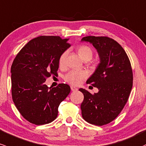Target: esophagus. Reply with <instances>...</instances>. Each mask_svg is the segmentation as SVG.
Wrapping results in <instances>:
<instances>
[{
  "instance_id": "obj_1",
  "label": "esophagus",
  "mask_w": 146,
  "mask_h": 146,
  "mask_svg": "<svg viewBox=\"0 0 146 146\" xmlns=\"http://www.w3.org/2000/svg\"><path fill=\"white\" fill-rule=\"evenodd\" d=\"M70 89H71L72 91H76L78 90V88H76V86H70Z\"/></svg>"
}]
</instances>
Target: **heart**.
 Wrapping results in <instances>:
<instances>
[{"mask_svg": "<svg viewBox=\"0 0 146 146\" xmlns=\"http://www.w3.org/2000/svg\"><path fill=\"white\" fill-rule=\"evenodd\" d=\"M79 55L84 60H91L93 57V50L89 46L82 45L78 47ZM68 52L64 51L60 55L59 58V65L60 67H63L65 65L66 59ZM88 76V73L86 70H71L64 76L66 82L73 85H79L82 81Z\"/></svg>", "mask_w": 146, "mask_h": 146, "instance_id": "obj_1", "label": "heart"}]
</instances>
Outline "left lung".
Here are the masks:
<instances>
[{"label": "left lung", "instance_id": "1", "mask_svg": "<svg viewBox=\"0 0 146 146\" xmlns=\"http://www.w3.org/2000/svg\"><path fill=\"white\" fill-rule=\"evenodd\" d=\"M81 41L92 44L100 58L94 73L86 80L98 92L91 94L79 89L84 94L82 116L91 124L103 125L117 117L127 101L133 81L130 62L122 46L111 38L88 36Z\"/></svg>", "mask_w": 146, "mask_h": 146}]
</instances>
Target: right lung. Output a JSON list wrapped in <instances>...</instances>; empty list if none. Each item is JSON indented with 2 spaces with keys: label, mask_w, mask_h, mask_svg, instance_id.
I'll return each instance as SVG.
<instances>
[{
  "label": "right lung",
  "mask_w": 146,
  "mask_h": 146,
  "mask_svg": "<svg viewBox=\"0 0 146 146\" xmlns=\"http://www.w3.org/2000/svg\"><path fill=\"white\" fill-rule=\"evenodd\" d=\"M69 39L40 36L30 40L17 54L11 66L12 95L24 118L35 125L51 123L58 107L69 94L70 86L48 87L46 79L56 76L59 58L70 47Z\"/></svg>",
  "instance_id": "right-lung-1"
}]
</instances>
